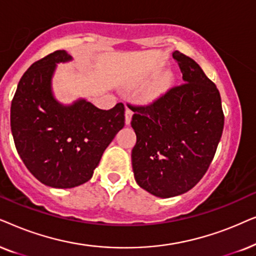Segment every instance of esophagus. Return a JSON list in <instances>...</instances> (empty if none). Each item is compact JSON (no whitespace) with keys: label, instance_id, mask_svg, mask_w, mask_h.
Returning a JSON list of instances; mask_svg holds the SVG:
<instances>
[{"label":"esophagus","instance_id":"1","mask_svg":"<svg viewBox=\"0 0 256 256\" xmlns=\"http://www.w3.org/2000/svg\"><path fill=\"white\" fill-rule=\"evenodd\" d=\"M132 114H134V111H132L131 108H126V110H125V122H126V124H128V125L131 122Z\"/></svg>","mask_w":256,"mask_h":256}]
</instances>
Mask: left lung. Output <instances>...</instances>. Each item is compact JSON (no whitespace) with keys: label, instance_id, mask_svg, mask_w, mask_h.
Returning a JSON list of instances; mask_svg holds the SVG:
<instances>
[{"label":"left lung","instance_id":"obj_1","mask_svg":"<svg viewBox=\"0 0 256 256\" xmlns=\"http://www.w3.org/2000/svg\"><path fill=\"white\" fill-rule=\"evenodd\" d=\"M185 83L144 105L128 104L134 112L137 134L132 148L136 182L153 196L186 193L202 180L216 156L224 116L216 84L199 64L174 51Z\"/></svg>","mask_w":256,"mask_h":256}]
</instances>
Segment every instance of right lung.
Instances as JSON below:
<instances>
[{
  "label": "right lung",
  "instance_id": "obj_1",
  "mask_svg": "<svg viewBox=\"0 0 256 256\" xmlns=\"http://www.w3.org/2000/svg\"><path fill=\"white\" fill-rule=\"evenodd\" d=\"M69 60V54L57 50L32 64L10 108L14 142L22 162L36 179L56 188L90 180L105 148L125 125L122 103L102 110L84 100L71 106L54 100V66Z\"/></svg>",
  "mask_w": 256,
  "mask_h": 256
}]
</instances>
